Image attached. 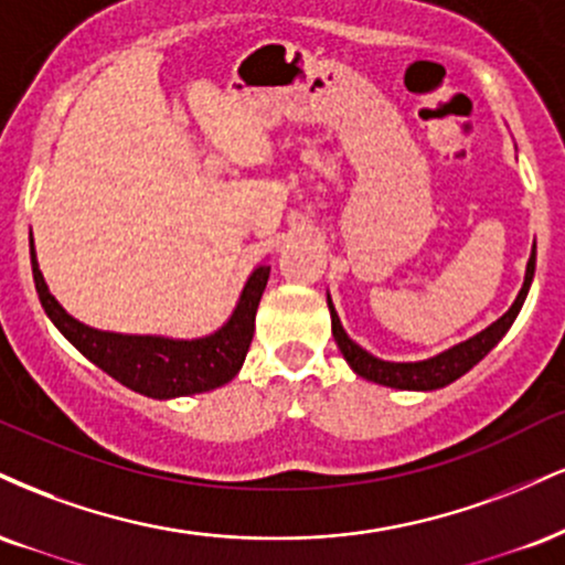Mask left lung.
Segmentation results:
<instances>
[{
    "label": "left lung",
    "mask_w": 565,
    "mask_h": 565,
    "mask_svg": "<svg viewBox=\"0 0 565 565\" xmlns=\"http://www.w3.org/2000/svg\"><path fill=\"white\" fill-rule=\"evenodd\" d=\"M534 268H536V244L532 247V255H529L523 287L511 308H508V312H502L498 321L489 323L484 331H479V334H473L471 339H466V342L455 344V348L439 352V355L434 358L416 360V363H394V360H382L371 355L369 350H363L358 342H352L348 337V331H344V326L337 316L334 302H331V297L326 295V302H329V312H331V334H334L337 348L342 350L344 360H348L350 369L355 371L358 376L369 379L373 384L392 386V390H411V392L441 390V386L452 384L455 379H460L463 373L471 371L473 365H477L479 360L508 334V329H511L515 316H519L523 308L529 287H532Z\"/></svg>",
    "instance_id": "left-lung-1"
}]
</instances>
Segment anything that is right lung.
I'll use <instances>...</instances> for the list:
<instances>
[{
  "label": "right lung",
  "mask_w": 565,
  "mask_h": 565,
  "mask_svg": "<svg viewBox=\"0 0 565 565\" xmlns=\"http://www.w3.org/2000/svg\"><path fill=\"white\" fill-rule=\"evenodd\" d=\"M31 268L39 300L50 321L81 355L115 382L154 399H175L228 384L247 358L255 334V312L268 284L270 265L260 263L244 284L239 302L221 329L207 337L173 339L160 334H118L81 323L54 300L39 270L31 236Z\"/></svg>",
  "instance_id": "1"
}]
</instances>
